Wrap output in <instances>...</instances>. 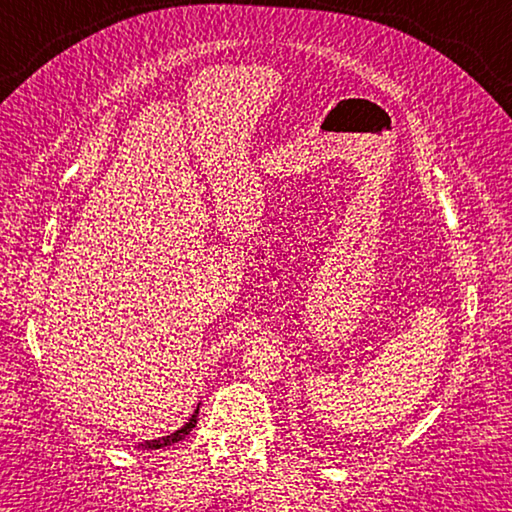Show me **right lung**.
<instances>
[{
	"label": "right lung",
	"instance_id": "obj_1",
	"mask_svg": "<svg viewBox=\"0 0 512 512\" xmlns=\"http://www.w3.org/2000/svg\"><path fill=\"white\" fill-rule=\"evenodd\" d=\"M198 406H201V404H198ZM198 406H196V411L192 413V418H189V420L183 424V427L176 429L173 433H169V436H162V438H155V440H144V443H140L135 449H164V447H169V445H173V443H178V440H183L185 436H189V431H192V429L196 427Z\"/></svg>",
	"mask_w": 512,
	"mask_h": 512
}]
</instances>
